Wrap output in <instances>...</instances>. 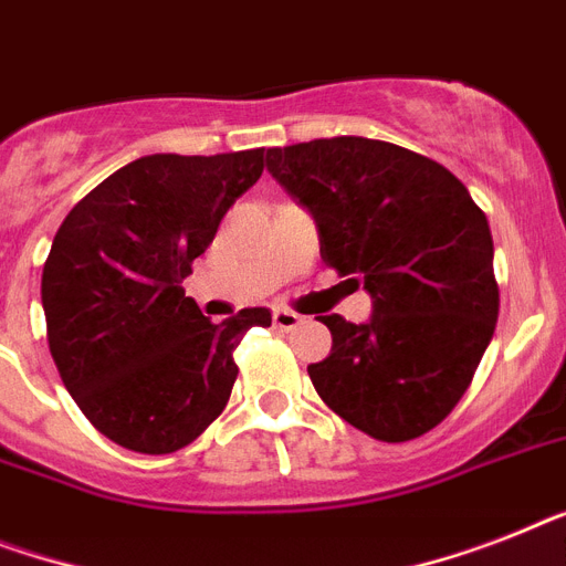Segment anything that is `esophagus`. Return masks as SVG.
<instances>
[{
  "instance_id": "esophagus-1",
  "label": "esophagus",
  "mask_w": 566,
  "mask_h": 566,
  "mask_svg": "<svg viewBox=\"0 0 566 566\" xmlns=\"http://www.w3.org/2000/svg\"><path fill=\"white\" fill-rule=\"evenodd\" d=\"M272 321H274V326H277V329H294V326L301 324L303 317L297 315V312H292V310H274Z\"/></svg>"
}]
</instances>
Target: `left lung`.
I'll list each match as a JSON object with an SVG mask.
<instances>
[{
  "instance_id": "obj_1",
  "label": "left lung",
  "mask_w": 566,
  "mask_h": 566,
  "mask_svg": "<svg viewBox=\"0 0 566 566\" xmlns=\"http://www.w3.org/2000/svg\"><path fill=\"white\" fill-rule=\"evenodd\" d=\"M274 179L312 210L321 256L373 294L367 324L321 315L333 353L310 364L317 396L381 442L442 422L494 335L501 289L485 213L454 172L358 135L272 147Z\"/></svg>"
}]
</instances>
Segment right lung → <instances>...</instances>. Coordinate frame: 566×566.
<instances>
[{"mask_svg":"<svg viewBox=\"0 0 566 566\" xmlns=\"http://www.w3.org/2000/svg\"><path fill=\"white\" fill-rule=\"evenodd\" d=\"M263 167V147L135 158L54 233L42 265L51 358L83 417L120 448L190 446L231 399L242 335L272 326L260 306L213 324L181 289Z\"/></svg>","mask_w":566,"mask_h":566,"instance_id":"right-lung-1","label":"right lung"}]
</instances>
